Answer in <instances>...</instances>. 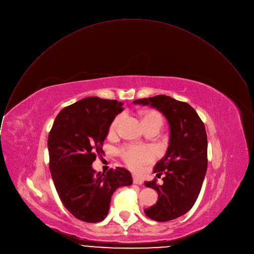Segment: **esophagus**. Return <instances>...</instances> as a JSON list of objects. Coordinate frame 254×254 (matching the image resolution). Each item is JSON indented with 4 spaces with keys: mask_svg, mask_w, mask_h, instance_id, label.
Segmentation results:
<instances>
[{
    "mask_svg": "<svg viewBox=\"0 0 254 254\" xmlns=\"http://www.w3.org/2000/svg\"><path fill=\"white\" fill-rule=\"evenodd\" d=\"M133 183L134 184H138V185H141L143 183V180L141 178H139L138 176H133Z\"/></svg>",
    "mask_w": 254,
    "mask_h": 254,
    "instance_id": "esophagus-1",
    "label": "esophagus"
}]
</instances>
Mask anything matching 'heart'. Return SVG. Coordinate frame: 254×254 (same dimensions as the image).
I'll list each match as a JSON object with an SVG mask.
<instances>
[{"mask_svg":"<svg viewBox=\"0 0 254 254\" xmlns=\"http://www.w3.org/2000/svg\"><path fill=\"white\" fill-rule=\"evenodd\" d=\"M123 115H118L112 122L110 131L114 132L117 130ZM152 119H161V116L156 112H149L145 115L144 121L152 120ZM121 155L126 162V164L131 167L132 169L138 170L141 169L145 164L152 161L155 157V151L150 147H143V146H136V145H129L121 149Z\"/></svg>","mask_w":254,"mask_h":254,"instance_id":"1","label":"heart"}]
</instances>
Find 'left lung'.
<instances>
[{"mask_svg":"<svg viewBox=\"0 0 254 254\" xmlns=\"http://www.w3.org/2000/svg\"><path fill=\"white\" fill-rule=\"evenodd\" d=\"M161 112L168 121L170 138L167 151L153 172L164 174L163 183L145 181L157 191L156 204L144 209L155 221H169L184 215L194 205L207 170V135L203 122L187 103L166 95L133 101Z\"/></svg>","mask_w":254,"mask_h":254,"instance_id":"left-lung-1","label":"left lung"}]
</instances>
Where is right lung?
Here are the masks:
<instances>
[{
    "instance_id": "add662e5",
    "label": "right lung",
    "mask_w": 254,
    "mask_h": 254,
    "mask_svg": "<svg viewBox=\"0 0 254 254\" xmlns=\"http://www.w3.org/2000/svg\"><path fill=\"white\" fill-rule=\"evenodd\" d=\"M122 106L117 100L84 98L62 109L50 131L51 175L63 205L82 221L104 220L115 190L132 184L131 173L125 168L96 173L92 167Z\"/></svg>"
}]
</instances>
